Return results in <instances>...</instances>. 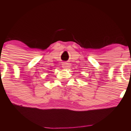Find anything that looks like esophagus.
<instances>
[{
  "instance_id": "1",
  "label": "esophagus",
  "mask_w": 131,
  "mask_h": 131,
  "mask_svg": "<svg viewBox=\"0 0 131 131\" xmlns=\"http://www.w3.org/2000/svg\"><path fill=\"white\" fill-rule=\"evenodd\" d=\"M62 67L64 69H68L69 68H70L71 65L69 63H63L62 64Z\"/></svg>"
}]
</instances>
